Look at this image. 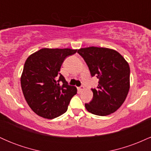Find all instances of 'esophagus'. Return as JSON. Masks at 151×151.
<instances>
[{
    "label": "esophagus",
    "mask_w": 151,
    "mask_h": 151,
    "mask_svg": "<svg viewBox=\"0 0 151 151\" xmlns=\"http://www.w3.org/2000/svg\"><path fill=\"white\" fill-rule=\"evenodd\" d=\"M78 89H79L80 91H83L84 90V86H81L80 87L78 88Z\"/></svg>",
    "instance_id": "1"
}]
</instances>
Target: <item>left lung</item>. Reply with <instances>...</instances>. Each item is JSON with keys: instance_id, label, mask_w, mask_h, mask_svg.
Wrapping results in <instances>:
<instances>
[{"instance_id": "1", "label": "left lung", "mask_w": 151, "mask_h": 151, "mask_svg": "<svg viewBox=\"0 0 151 151\" xmlns=\"http://www.w3.org/2000/svg\"><path fill=\"white\" fill-rule=\"evenodd\" d=\"M77 52L89 67L91 75L99 79L91 89L93 99L85 104L86 110L97 116H108L118 110L130 89V67L120 53L106 47L80 48Z\"/></svg>"}]
</instances>
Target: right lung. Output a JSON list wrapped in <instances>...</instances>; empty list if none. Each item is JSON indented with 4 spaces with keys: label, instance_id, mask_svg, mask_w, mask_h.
I'll use <instances>...</instances> for the list:
<instances>
[{
    "label": "right lung",
    "instance_id": "right-lung-1",
    "mask_svg": "<svg viewBox=\"0 0 151 151\" xmlns=\"http://www.w3.org/2000/svg\"><path fill=\"white\" fill-rule=\"evenodd\" d=\"M77 51L42 48L26 60L20 77L22 91L27 104L37 115L52 119L67 111L77 89L67 84L60 71L65 59Z\"/></svg>",
    "mask_w": 151,
    "mask_h": 151
}]
</instances>
